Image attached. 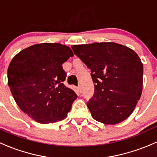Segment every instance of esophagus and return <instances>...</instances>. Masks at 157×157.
I'll return each instance as SVG.
<instances>
[{"instance_id":"esophagus-1","label":"esophagus","mask_w":157,"mask_h":157,"mask_svg":"<svg viewBox=\"0 0 157 157\" xmlns=\"http://www.w3.org/2000/svg\"><path fill=\"white\" fill-rule=\"evenodd\" d=\"M77 91H78V93H82V87L78 86V88H77Z\"/></svg>"}]
</instances>
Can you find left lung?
I'll list each match as a JSON object with an SVG mask.
<instances>
[{
    "instance_id": "1",
    "label": "left lung",
    "mask_w": 157,
    "mask_h": 157,
    "mask_svg": "<svg viewBox=\"0 0 157 157\" xmlns=\"http://www.w3.org/2000/svg\"><path fill=\"white\" fill-rule=\"evenodd\" d=\"M72 49L91 69L94 93L87 106L93 118L105 124L128 118L143 89L144 67L137 54L111 42L75 45Z\"/></svg>"
}]
</instances>
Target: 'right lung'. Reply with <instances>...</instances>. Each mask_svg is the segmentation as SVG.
<instances>
[{"mask_svg":"<svg viewBox=\"0 0 157 157\" xmlns=\"http://www.w3.org/2000/svg\"><path fill=\"white\" fill-rule=\"evenodd\" d=\"M73 56L60 43L35 44L17 54L7 69V82L21 111L40 124L62 121L70 111L77 94L63 83L62 65Z\"/></svg>","mask_w":157,"mask_h":157,"instance_id":"right-lung-1","label":"right lung"}]
</instances>
